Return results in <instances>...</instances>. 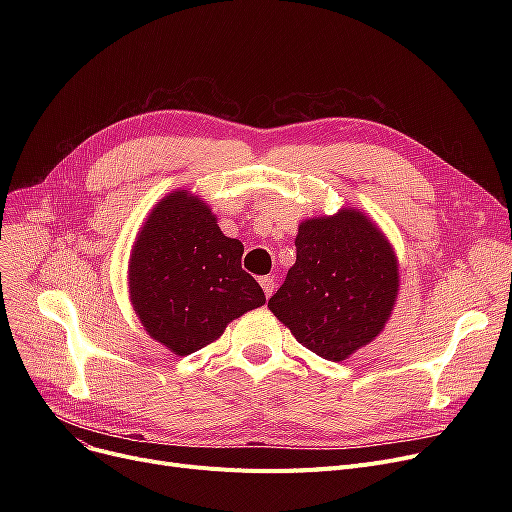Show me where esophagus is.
Wrapping results in <instances>:
<instances>
[{"label": "esophagus", "instance_id": "1", "mask_svg": "<svg viewBox=\"0 0 512 512\" xmlns=\"http://www.w3.org/2000/svg\"><path fill=\"white\" fill-rule=\"evenodd\" d=\"M259 284H261V288H263V292H265V297L270 299L272 294H274V290H276V282H274V278H270V276L259 278Z\"/></svg>", "mask_w": 512, "mask_h": 512}]
</instances>
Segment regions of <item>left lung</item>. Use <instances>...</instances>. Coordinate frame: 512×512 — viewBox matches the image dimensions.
I'll list each match as a JSON object with an SVG mask.
<instances>
[{"label": "left lung", "instance_id": "left-lung-1", "mask_svg": "<svg viewBox=\"0 0 512 512\" xmlns=\"http://www.w3.org/2000/svg\"><path fill=\"white\" fill-rule=\"evenodd\" d=\"M297 263L267 303L311 353L342 361L378 336L398 292L390 242L361 211L299 226Z\"/></svg>", "mask_w": 512, "mask_h": 512}]
</instances>
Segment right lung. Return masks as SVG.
Segmentation results:
<instances>
[{
  "mask_svg": "<svg viewBox=\"0 0 512 512\" xmlns=\"http://www.w3.org/2000/svg\"><path fill=\"white\" fill-rule=\"evenodd\" d=\"M242 251L197 197L174 191L161 199L128 265L130 301L143 328L184 357L222 336L234 317L261 307L265 294L242 270Z\"/></svg>",
  "mask_w": 512,
  "mask_h": 512,
  "instance_id": "obj_1",
  "label": "right lung"
}]
</instances>
